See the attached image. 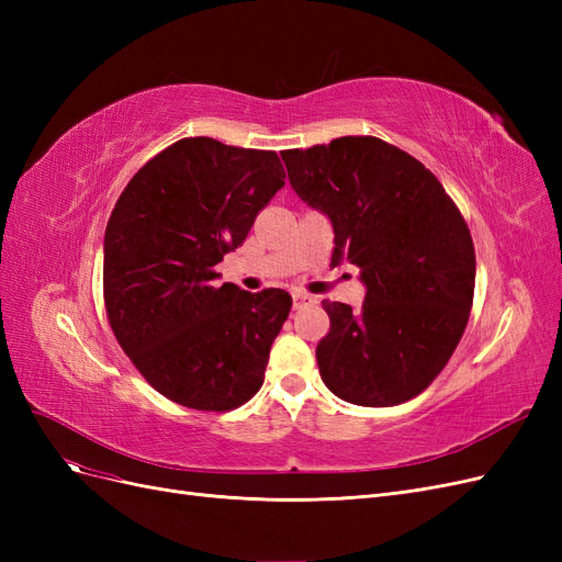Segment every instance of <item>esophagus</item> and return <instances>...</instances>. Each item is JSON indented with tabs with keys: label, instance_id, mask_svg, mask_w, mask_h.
<instances>
[{
	"label": "esophagus",
	"instance_id": "1",
	"mask_svg": "<svg viewBox=\"0 0 562 562\" xmlns=\"http://www.w3.org/2000/svg\"><path fill=\"white\" fill-rule=\"evenodd\" d=\"M314 300L310 297V295H304V293H295L293 295V310H304V307H310Z\"/></svg>",
	"mask_w": 562,
	"mask_h": 562
}]
</instances>
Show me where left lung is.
I'll return each mask as SVG.
<instances>
[{"label":"left lung","instance_id":"8db88e82","mask_svg":"<svg viewBox=\"0 0 562 562\" xmlns=\"http://www.w3.org/2000/svg\"><path fill=\"white\" fill-rule=\"evenodd\" d=\"M281 159L297 196L330 217V265L359 267L366 283L361 312L323 300L321 380L366 407L419 396L448 366L473 304L475 250L457 203L427 166L375 135Z\"/></svg>","mask_w":562,"mask_h":562}]
</instances>
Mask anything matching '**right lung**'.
I'll return each mask as SVG.
<instances>
[{
    "mask_svg": "<svg viewBox=\"0 0 562 562\" xmlns=\"http://www.w3.org/2000/svg\"><path fill=\"white\" fill-rule=\"evenodd\" d=\"M283 178L277 151L199 135L159 151L119 196L105 229V312L119 347L168 401L227 413L260 391L293 300L213 281Z\"/></svg>",
    "mask_w": 562,
    "mask_h": 562,
    "instance_id": "right-lung-1",
    "label": "right lung"
}]
</instances>
